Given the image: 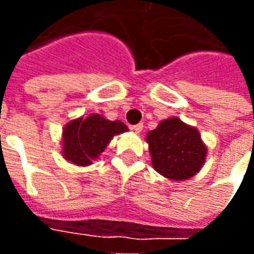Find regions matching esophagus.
<instances>
[{
    "mask_svg": "<svg viewBox=\"0 0 254 254\" xmlns=\"http://www.w3.org/2000/svg\"><path fill=\"white\" fill-rule=\"evenodd\" d=\"M143 127H144V125H143V124H141V122H140V124H136V125H133L132 129L136 133H140V132H141V130H143Z\"/></svg>",
    "mask_w": 254,
    "mask_h": 254,
    "instance_id": "34e87169",
    "label": "esophagus"
}]
</instances>
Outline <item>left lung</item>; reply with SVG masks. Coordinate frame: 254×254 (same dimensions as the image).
<instances>
[{
    "instance_id": "1",
    "label": "left lung",
    "mask_w": 254,
    "mask_h": 254,
    "mask_svg": "<svg viewBox=\"0 0 254 254\" xmlns=\"http://www.w3.org/2000/svg\"><path fill=\"white\" fill-rule=\"evenodd\" d=\"M154 169L170 180H188L201 169L207 148L194 127L169 118L147 134Z\"/></svg>"
}]
</instances>
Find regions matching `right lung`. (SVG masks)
I'll return each mask as SVG.
<instances>
[{
	"label": "right lung",
	"instance_id": "right-lung-1",
	"mask_svg": "<svg viewBox=\"0 0 254 254\" xmlns=\"http://www.w3.org/2000/svg\"><path fill=\"white\" fill-rule=\"evenodd\" d=\"M127 130L124 122L109 121L99 114L70 121L64 129V156L77 166L91 165L114 134Z\"/></svg>",
	"mask_w": 254,
	"mask_h": 254
}]
</instances>
